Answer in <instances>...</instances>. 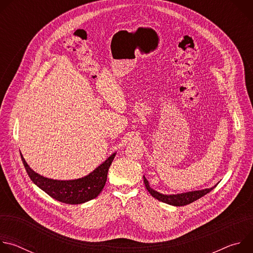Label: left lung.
Masks as SVG:
<instances>
[{
  "label": "left lung",
  "mask_w": 253,
  "mask_h": 253,
  "mask_svg": "<svg viewBox=\"0 0 253 253\" xmlns=\"http://www.w3.org/2000/svg\"><path fill=\"white\" fill-rule=\"evenodd\" d=\"M143 179H144V184H145L146 189L154 198H156L157 200H159L161 202H164V203H167V204L173 205V206H184V205L190 204V203L196 201L197 199L201 198L202 196L206 195L211 190H213L214 187H216V185H215L211 188H205L202 190L189 191V192L179 193V194H162L150 187L148 180L145 178V176H143Z\"/></svg>",
  "instance_id": "8db88e82"
}]
</instances>
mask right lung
<instances>
[{
	"label": "right lung",
	"mask_w": 253,
	"mask_h": 253,
	"mask_svg": "<svg viewBox=\"0 0 253 253\" xmlns=\"http://www.w3.org/2000/svg\"><path fill=\"white\" fill-rule=\"evenodd\" d=\"M115 155L116 153H113L88 175L73 180H56L44 177L30 168L22 154L21 158L32 181L49 196L67 204H81L96 198L101 193Z\"/></svg>",
	"instance_id": "right-lung-1"
}]
</instances>
